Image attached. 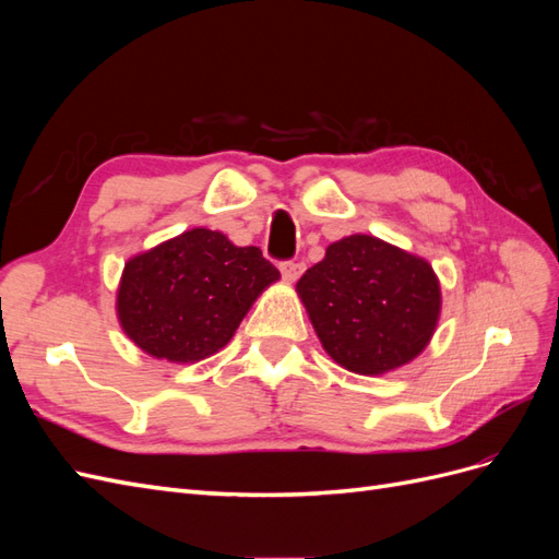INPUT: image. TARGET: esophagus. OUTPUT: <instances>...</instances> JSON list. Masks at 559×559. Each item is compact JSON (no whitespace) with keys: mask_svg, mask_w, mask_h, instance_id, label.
Returning a JSON list of instances; mask_svg holds the SVG:
<instances>
[{"mask_svg":"<svg viewBox=\"0 0 559 559\" xmlns=\"http://www.w3.org/2000/svg\"><path fill=\"white\" fill-rule=\"evenodd\" d=\"M280 270H282V277L286 282H294V280H298L302 275V270H306V265H302L300 261H282Z\"/></svg>","mask_w":559,"mask_h":559,"instance_id":"obj_1","label":"esophagus"}]
</instances>
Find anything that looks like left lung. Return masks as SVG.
<instances>
[{"instance_id":"8db88e82","label":"left lung","mask_w":559,"mask_h":559,"mask_svg":"<svg viewBox=\"0 0 559 559\" xmlns=\"http://www.w3.org/2000/svg\"><path fill=\"white\" fill-rule=\"evenodd\" d=\"M296 289L324 349L361 376L413 361L441 314L431 265L373 235L333 242Z\"/></svg>"}]
</instances>
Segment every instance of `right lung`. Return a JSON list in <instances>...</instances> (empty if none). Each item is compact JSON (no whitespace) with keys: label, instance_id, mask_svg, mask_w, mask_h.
Instances as JSON below:
<instances>
[{"label":"right lung","instance_id":"right-lung-1","mask_svg":"<svg viewBox=\"0 0 559 559\" xmlns=\"http://www.w3.org/2000/svg\"><path fill=\"white\" fill-rule=\"evenodd\" d=\"M277 280L259 247L193 228L126 263L116 310L130 341L151 357L189 364L222 349Z\"/></svg>","mask_w":559,"mask_h":559}]
</instances>
